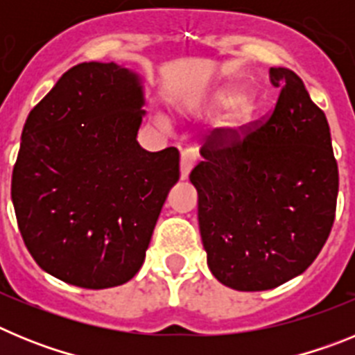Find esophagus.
I'll use <instances>...</instances> for the list:
<instances>
[{
    "label": "esophagus",
    "instance_id": "1",
    "mask_svg": "<svg viewBox=\"0 0 355 355\" xmlns=\"http://www.w3.org/2000/svg\"><path fill=\"white\" fill-rule=\"evenodd\" d=\"M197 159H199V156H197V153L193 149H184L181 153V180H187L190 171H192L193 165L197 163Z\"/></svg>",
    "mask_w": 355,
    "mask_h": 355
}]
</instances>
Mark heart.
Here are the masks:
<instances>
[{"label": "heart", "mask_w": 355, "mask_h": 355, "mask_svg": "<svg viewBox=\"0 0 355 355\" xmlns=\"http://www.w3.org/2000/svg\"><path fill=\"white\" fill-rule=\"evenodd\" d=\"M245 99V94L241 92L238 89H224L220 92L216 94L215 97V105L218 108H231V106L238 105ZM252 121V108H241L236 115H234L231 121H229V128L231 130H241V128H245L249 122Z\"/></svg>", "instance_id": "obj_1"}]
</instances>
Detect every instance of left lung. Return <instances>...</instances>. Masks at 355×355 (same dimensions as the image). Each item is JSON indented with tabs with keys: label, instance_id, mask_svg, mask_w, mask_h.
<instances>
[{
	"label": "left lung",
	"instance_id": "left-lung-1",
	"mask_svg": "<svg viewBox=\"0 0 355 355\" xmlns=\"http://www.w3.org/2000/svg\"><path fill=\"white\" fill-rule=\"evenodd\" d=\"M270 80L279 89L270 114L213 131L190 174L209 270L238 291L272 290L302 274L336 216L327 117L293 71L272 67Z\"/></svg>",
	"mask_w": 355,
	"mask_h": 355
}]
</instances>
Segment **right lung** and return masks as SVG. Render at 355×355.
<instances>
[{"label":"right lung","mask_w":355,"mask_h":355,"mask_svg":"<svg viewBox=\"0 0 355 355\" xmlns=\"http://www.w3.org/2000/svg\"><path fill=\"white\" fill-rule=\"evenodd\" d=\"M142 105L137 74L83 62L28 115L12 202L31 258L64 283L119 286L146 259L180 150L139 146Z\"/></svg>","instance_id":"1"}]
</instances>
